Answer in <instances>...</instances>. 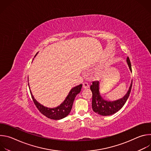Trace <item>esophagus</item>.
<instances>
[{
    "label": "esophagus",
    "instance_id": "1",
    "mask_svg": "<svg viewBox=\"0 0 151 151\" xmlns=\"http://www.w3.org/2000/svg\"><path fill=\"white\" fill-rule=\"evenodd\" d=\"M83 88L84 89H87V88H89V85L87 82H84L83 83Z\"/></svg>",
    "mask_w": 151,
    "mask_h": 151
}]
</instances>
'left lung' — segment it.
Here are the masks:
<instances>
[{
	"instance_id": "8db88e82",
	"label": "left lung",
	"mask_w": 151,
	"mask_h": 151,
	"mask_svg": "<svg viewBox=\"0 0 151 151\" xmlns=\"http://www.w3.org/2000/svg\"><path fill=\"white\" fill-rule=\"evenodd\" d=\"M127 63L129 69L132 72L131 62L128 57L127 58ZM132 83L133 81H132L129 90L122 98L115 101H107L103 99L100 95L99 91V82L94 81L90 86V89L93 94L92 108L93 111L102 116H109L117 112L122 108L127 101L131 92Z\"/></svg>"
}]
</instances>
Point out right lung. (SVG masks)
I'll return each mask as SVG.
<instances>
[{
    "instance_id": "obj_1",
    "label": "right lung",
    "mask_w": 151,
    "mask_h": 151,
    "mask_svg": "<svg viewBox=\"0 0 151 151\" xmlns=\"http://www.w3.org/2000/svg\"><path fill=\"white\" fill-rule=\"evenodd\" d=\"M37 54L35 55V56L37 55ZM82 86V85L80 84L76 86V87H75L73 88H72L69 94L65 99V100H64V101L60 106L56 107H54V108H49V107H45L39 103L35 99L30 90V92L35 104L36 105L37 109L40 111L41 114H42L43 115L50 119L59 120L65 118L70 112L75 98L76 96V95L81 92Z\"/></svg>"
}]
</instances>
